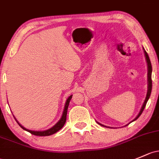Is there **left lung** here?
I'll list each match as a JSON object with an SVG mask.
<instances>
[{
	"mask_svg": "<svg viewBox=\"0 0 159 159\" xmlns=\"http://www.w3.org/2000/svg\"><path fill=\"white\" fill-rule=\"evenodd\" d=\"M143 50H144L145 56H146V61H147V66H148V91H147L146 98V99H145V101H144V103H143V107H142V108H141V110H140L139 113V114L137 115L136 117L135 118V119L131 122L135 121V120L138 119V118L139 117L140 115L142 114V113H143V111L144 110L145 107H146L147 101H148V99H149V97H150V95H151V92H152V68L151 61H150L149 57H148V53L146 52V50L144 49V48H143ZM131 122H130V123H131ZM99 123V124L102 126H105L104 125L101 124V123ZM127 125H126V126H127Z\"/></svg>",
	"mask_w": 159,
	"mask_h": 159,
	"instance_id": "left-lung-1",
	"label": "left lung"
}]
</instances>
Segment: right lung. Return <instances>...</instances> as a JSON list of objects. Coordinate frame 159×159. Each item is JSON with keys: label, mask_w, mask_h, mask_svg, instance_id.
I'll use <instances>...</instances> for the list:
<instances>
[{"label": "right lung", "mask_w": 159, "mask_h": 159, "mask_svg": "<svg viewBox=\"0 0 159 159\" xmlns=\"http://www.w3.org/2000/svg\"><path fill=\"white\" fill-rule=\"evenodd\" d=\"M71 98H72V95H71V96L68 97V99L66 100V105H65V107H64V110H63V113H62V116H61V119L59 120V121L57 123H56L55 126H53L52 127L49 129L47 130H45V131H33V130H30V129H26L25 127H23L21 124H20L19 122L17 121L16 119V123L19 124V126H20L21 128L23 129L26 130V131L29 132V133H30L31 134L33 135H35V136H50V135H52L54 134V133H57L58 130L61 129V128L63 127V126L65 125V123H66V116H67V111H68V105H69V102L71 101Z\"/></svg>", "instance_id": "right-lung-1"}]
</instances>
